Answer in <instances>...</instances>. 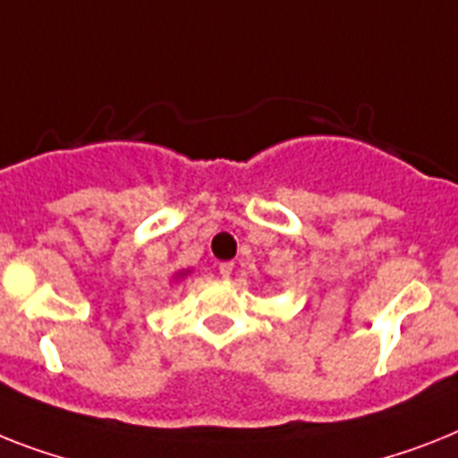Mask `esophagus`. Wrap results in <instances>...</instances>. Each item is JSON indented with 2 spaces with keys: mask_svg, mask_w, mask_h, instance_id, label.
<instances>
[{
  "mask_svg": "<svg viewBox=\"0 0 458 458\" xmlns=\"http://www.w3.org/2000/svg\"><path fill=\"white\" fill-rule=\"evenodd\" d=\"M233 274V264L232 262H222L220 264V276L222 278H229Z\"/></svg>",
  "mask_w": 458,
  "mask_h": 458,
  "instance_id": "obj_1",
  "label": "esophagus"
}]
</instances>
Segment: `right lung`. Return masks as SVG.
<instances>
[{
    "label": "right lung",
    "mask_w": 458,
    "mask_h": 458,
    "mask_svg": "<svg viewBox=\"0 0 458 458\" xmlns=\"http://www.w3.org/2000/svg\"><path fill=\"white\" fill-rule=\"evenodd\" d=\"M184 276H189V269L187 271H177V274H175V281H182V278H184Z\"/></svg>",
    "instance_id": "add662e5"
}]
</instances>
